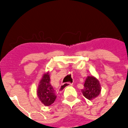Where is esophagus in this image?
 I'll use <instances>...</instances> for the list:
<instances>
[{
  "label": "esophagus",
  "mask_w": 128,
  "mask_h": 128,
  "mask_svg": "<svg viewBox=\"0 0 128 128\" xmlns=\"http://www.w3.org/2000/svg\"><path fill=\"white\" fill-rule=\"evenodd\" d=\"M72 84H70V83H64V84H62L60 87L59 88V89L60 90H63L64 89H65L66 87L68 86H72Z\"/></svg>",
  "instance_id": "1"
}]
</instances>
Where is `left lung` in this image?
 <instances>
[{"mask_svg": "<svg viewBox=\"0 0 128 128\" xmlns=\"http://www.w3.org/2000/svg\"><path fill=\"white\" fill-rule=\"evenodd\" d=\"M84 88L82 90V94L86 99L92 100L101 93L102 87L99 80L94 76H88L84 83Z\"/></svg>", "mask_w": 128, "mask_h": 128, "instance_id": "obj_1", "label": "left lung"}]
</instances>
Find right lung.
<instances>
[{
  "label": "right lung",
  "mask_w": 128,
  "mask_h": 128,
  "mask_svg": "<svg viewBox=\"0 0 128 128\" xmlns=\"http://www.w3.org/2000/svg\"><path fill=\"white\" fill-rule=\"evenodd\" d=\"M37 95L40 101L46 106H50L55 102L57 96L55 90L50 84V75L48 72L42 75L38 86Z\"/></svg>",
  "instance_id": "add662e5"
}]
</instances>
